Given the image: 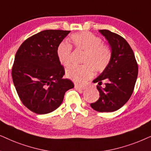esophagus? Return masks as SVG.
Here are the masks:
<instances>
[{
    "mask_svg": "<svg viewBox=\"0 0 151 151\" xmlns=\"http://www.w3.org/2000/svg\"><path fill=\"white\" fill-rule=\"evenodd\" d=\"M75 88L78 90H84V87L83 86H78V85H75Z\"/></svg>",
    "mask_w": 151,
    "mask_h": 151,
    "instance_id": "34e87169",
    "label": "esophagus"
}]
</instances>
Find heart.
<instances>
[{
	"mask_svg": "<svg viewBox=\"0 0 151 151\" xmlns=\"http://www.w3.org/2000/svg\"><path fill=\"white\" fill-rule=\"evenodd\" d=\"M75 48L85 52L81 65H73L66 70L68 79L77 84H83L89 80L94 71H104L111 60V51L107 45L102 43L101 38L92 33L83 32L70 37ZM72 47L67 42L63 41L57 48V56L60 63L67 67L70 64Z\"/></svg>",
	"mask_w": 151,
	"mask_h": 151,
	"instance_id": "heart-1",
	"label": "heart"
}]
</instances>
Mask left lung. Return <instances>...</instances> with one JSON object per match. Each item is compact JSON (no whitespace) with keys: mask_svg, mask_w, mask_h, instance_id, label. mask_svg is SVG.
Here are the masks:
<instances>
[{"mask_svg":"<svg viewBox=\"0 0 151 151\" xmlns=\"http://www.w3.org/2000/svg\"><path fill=\"white\" fill-rule=\"evenodd\" d=\"M99 32L106 38L111 48V60L108 67L93 80L98 83L99 98L90 106L101 112H114L121 108L130 99L138 74V65L134 52L121 36L107 29ZM105 82L102 88L100 86Z\"/></svg>","mask_w":151,"mask_h":151,"instance_id":"left-lung-1","label":"left lung"}]
</instances>
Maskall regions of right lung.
Wrapping results in <instances>:
<instances>
[{
    "mask_svg": "<svg viewBox=\"0 0 151 151\" xmlns=\"http://www.w3.org/2000/svg\"><path fill=\"white\" fill-rule=\"evenodd\" d=\"M70 31L47 29L25 40L15 55L12 71L13 83L23 105L44 114L61 106L67 90L74 83L63 79L64 68L57 48Z\"/></svg>",
    "mask_w": 151,
    "mask_h": 151,
    "instance_id": "right-lung-1",
    "label": "right lung"
}]
</instances>
